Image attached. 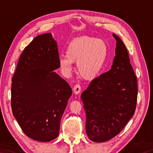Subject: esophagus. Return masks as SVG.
Segmentation results:
<instances>
[{
    "instance_id": "34e87169",
    "label": "esophagus",
    "mask_w": 153,
    "mask_h": 153,
    "mask_svg": "<svg viewBox=\"0 0 153 153\" xmlns=\"http://www.w3.org/2000/svg\"><path fill=\"white\" fill-rule=\"evenodd\" d=\"M81 91V86L79 85V84H77V85H75L74 87V92L76 95H77L79 94Z\"/></svg>"
}]
</instances>
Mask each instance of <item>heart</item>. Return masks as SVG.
I'll list each match as a JSON object with an SVG mask.
<instances>
[{
  "mask_svg": "<svg viewBox=\"0 0 153 153\" xmlns=\"http://www.w3.org/2000/svg\"><path fill=\"white\" fill-rule=\"evenodd\" d=\"M108 56V45L98 38L80 37L74 39L68 44L66 54H61L58 64L65 74H69L74 61L79 74L85 79H93L105 66Z\"/></svg>",
  "mask_w": 153,
  "mask_h": 153,
  "instance_id": "heart-1",
  "label": "heart"
}]
</instances>
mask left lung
Masks as SVG:
<instances>
[{
    "instance_id": "left-lung-1",
    "label": "left lung",
    "mask_w": 153,
    "mask_h": 153,
    "mask_svg": "<svg viewBox=\"0 0 153 153\" xmlns=\"http://www.w3.org/2000/svg\"><path fill=\"white\" fill-rule=\"evenodd\" d=\"M115 56L110 69L93 79L81 95L86 114L85 129L91 141L114 137L135 113L137 82L125 45L114 33Z\"/></svg>"
}]
</instances>
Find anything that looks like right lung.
<instances>
[{"mask_svg": "<svg viewBox=\"0 0 153 153\" xmlns=\"http://www.w3.org/2000/svg\"><path fill=\"white\" fill-rule=\"evenodd\" d=\"M56 41L39 35L25 48L12 79L13 115L27 137L41 142L56 139L72 90L55 71L60 68Z\"/></svg>", "mask_w": 153, "mask_h": 153, "instance_id": "obj_1", "label": "right lung"}]
</instances>
